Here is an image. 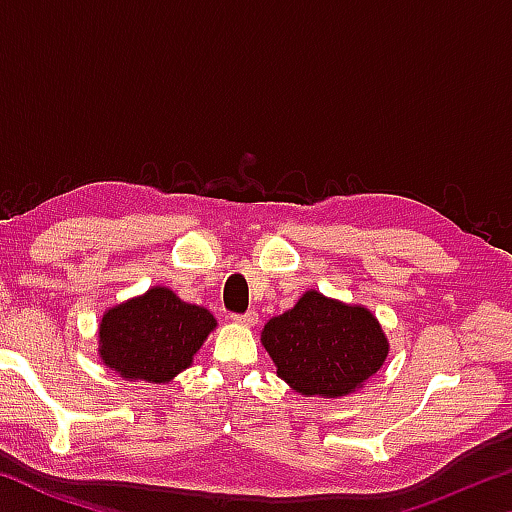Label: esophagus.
<instances>
[{"mask_svg": "<svg viewBox=\"0 0 512 512\" xmlns=\"http://www.w3.org/2000/svg\"><path fill=\"white\" fill-rule=\"evenodd\" d=\"M237 325H244V327H253L257 325V311H246V314H235L232 316Z\"/></svg>", "mask_w": 512, "mask_h": 512, "instance_id": "1", "label": "esophagus"}]
</instances>
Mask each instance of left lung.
Segmentation results:
<instances>
[{"instance_id": "1", "label": "left lung", "mask_w": 512, "mask_h": 512, "mask_svg": "<svg viewBox=\"0 0 512 512\" xmlns=\"http://www.w3.org/2000/svg\"><path fill=\"white\" fill-rule=\"evenodd\" d=\"M262 345L277 377L305 397H345L384 366L386 332L363 305L327 298L316 289L273 316L262 329Z\"/></svg>"}]
</instances>
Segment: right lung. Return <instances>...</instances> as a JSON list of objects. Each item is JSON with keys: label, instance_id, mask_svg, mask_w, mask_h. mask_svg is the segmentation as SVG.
Instances as JSON below:
<instances>
[{"label": "right lung", "instance_id": "add662e5", "mask_svg": "<svg viewBox=\"0 0 512 512\" xmlns=\"http://www.w3.org/2000/svg\"><path fill=\"white\" fill-rule=\"evenodd\" d=\"M214 329L210 309L189 305L158 284L103 311L97 352L121 379L169 384L192 366Z\"/></svg>", "mask_w": 512, "mask_h": 512}]
</instances>
